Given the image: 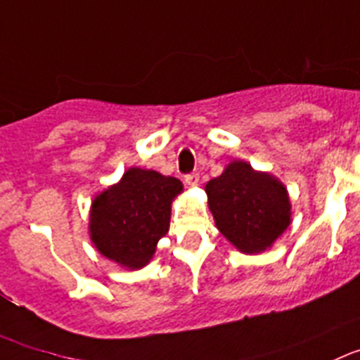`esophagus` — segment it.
I'll use <instances>...</instances> for the list:
<instances>
[{"instance_id":"esophagus-1","label":"esophagus","mask_w":360,"mask_h":360,"mask_svg":"<svg viewBox=\"0 0 360 360\" xmlns=\"http://www.w3.org/2000/svg\"><path fill=\"white\" fill-rule=\"evenodd\" d=\"M184 183L188 184V186H197V184L200 183V177H199V174H188V176H184Z\"/></svg>"}]
</instances>
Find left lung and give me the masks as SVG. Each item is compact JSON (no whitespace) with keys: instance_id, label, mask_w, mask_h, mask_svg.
<instances>
[{"instance_id":"1","label":"left lung","mask_w":360,"mask_h":360,"mask_svg":"<svg viewBox=\"0 0 360 360\" xmlns=\"http://www.w3.org/2000/svg\"><path fill=\"white\" fill-rule=\"evenodd\" d=\"M214 226L243 254L270 248L291 224L290 193L281 179L234 160L206 184Z\"/></svg>"}]
</instances>
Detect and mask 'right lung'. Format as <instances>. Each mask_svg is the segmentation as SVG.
<instances>
[{
	"mask_svg": "<svg viewBox=\"0 0 360 360\" xmlns=\"http://www.w3.org/2000/svg\"><path fill=\"white\" fill-rule=\"evenodd\" d=\"M183 183L156 170L131 167L119 183L94 197L89 234L101 256L126 270L150 263L158 241L169 233L172 202Z\"/></svg>",
	"mask_w": 360,
	"mask_h": 360,
	"instance_id": "right-lung-1",
	"label": "right lung"
}]
</instances>
